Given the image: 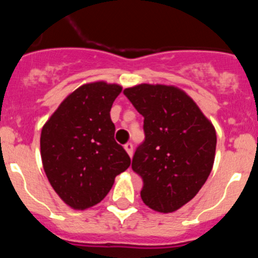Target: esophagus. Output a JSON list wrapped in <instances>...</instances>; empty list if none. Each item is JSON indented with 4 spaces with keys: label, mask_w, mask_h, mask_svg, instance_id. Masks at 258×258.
Returning a JSON list of instances; mask_svg holds the SVG:
<instances>
[{
    "label": "esophagus",
    "mask_w": 258,
    "mask_h": 258,
    "mask_svg": "<svg viewBox=\"0 0 258 258\" xmlns=\"http://www.w3.org/2000/svg\"><path fill=\"white\" fill-rule=\"evenodd\" d=\"M124 149H125V151L127 152V155H129V156H132V155H133V143H126V145L124 146Z\"/></svg>",
    "instance_id": "1"
}]
</instances>
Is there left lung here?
Returning a JSON list of instances; mask_svg holds the SVG:
<instances>
[{
	"mask_svg": "<svg viewBox=\"0 0 258 258\" xmlns=\"http://www.w3.org/2000/svg\"><path fill=\"white\" fill-rule=\"evenodd\" d=\"M124 94L145 117V142L132 168L143 179L141 198L160 213L190 202L213 168L217 136L213 124L182 89L141 84Z\"/></svg>",
	"mask_w": 258,
	"mask_h": 258,
	"instance_id": "1",
	"label": "left lung"
}]
</instances>
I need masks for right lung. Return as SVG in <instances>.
Listing matches in <instances>:
<instances>
[{"label": "right lung", "instance_id": "right-lung-1", "mask_svg": "<svg viewBox=\"0 0 258 258\" xmlns=\"http://www.w3.org/2000/svg\"><path fill=\"white\" fill-rule=\"evenodd\" d=\"M117 84H84L59 104L41 131L42 165L51 187L68 207L84 211L104 199L131 157L113 138L109 111Z\"/></svg>", "mask_w": 258, "mask_h": 258}]
</instances>
